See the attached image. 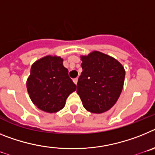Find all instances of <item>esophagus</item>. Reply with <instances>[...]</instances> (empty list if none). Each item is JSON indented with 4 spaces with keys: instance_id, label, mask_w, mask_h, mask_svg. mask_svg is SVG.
<instances>
[{
    "instance_id": "34e87169",
    "label": "esophagus",
    "mask_w": 155,
    "mask_h": 155,
    "mask_svg": "<svg viewBox=\"0 0 155 155\" xmlns=\"http://www.w3.org/2000/svg\"><path fill=\"white\" fill-rule=\"evenodd\" d=\"M73 82H74V83H75V84H77V83H78V79L77 78H76V79H73Z\"/></svg>"
}]
</instances>
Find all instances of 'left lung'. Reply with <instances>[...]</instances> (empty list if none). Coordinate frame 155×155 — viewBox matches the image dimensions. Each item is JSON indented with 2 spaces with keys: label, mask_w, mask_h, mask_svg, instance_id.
<instances>
[{
  "label": "left lung",
  "mask_w": 155,
  "mask_h": 155,
  "mask_svg": "<svg viewBox=\"0 0 155 155\" xmlns=\"http://www.w3.org/2000/svg\"><path fill=\"white\" fill-rule=\"evenodd\" d=\"M81 60L83 72L76 92L87 111L105 112L120 96L126 75L124 68L116 59L99 51L81 56Z\"/></svg>",
  "instance_id": "1"
}]
</instances>
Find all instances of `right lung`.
Here are the masks:
<instances>
[{
	"label": "right lung",
	"instance_id": "add662e5",
	"mask_svg": "<svg viewBox=\"0 0 155 155\" xmlns=\"http://www.w3.org/2000/svg\"><path fill=\"white\" fill-rule=\"evenodd\" d=\"M26 87L33 103L48 113L62 109L67 97L76 90L68 69L63 65V59L50 55L33 63Z\"/></svg>",
	"mask_w": 155,
	"mask_h": 155
}]
</instances>
